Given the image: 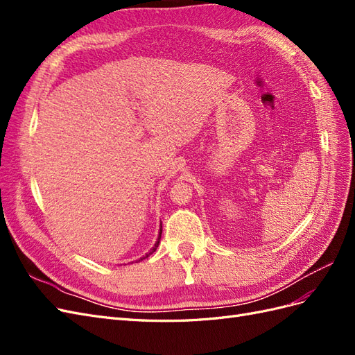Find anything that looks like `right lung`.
Masks as SVG:
<instances>
[{
	"label": "right lung",
	"mask_w": 355,
	"mask_h": 355,
	"mask_svg": "<svg viewBox=\"0 0 355 355\" xmlns=\"http://www.w3.org/2000/svg\"><path fill=\"white\" fill-rule=\"evenodd\" d=\"M161 232H163V231H161V228H159V234H158V239H157V241H155V244H154V247H153V249L151 250H149V253H146L145 256H144V259H145V257H148L149 254H153L155 250H157V247H158V244H159V240H161Z\"/></svg>",
	"instance_id": "1"
}]
</instances>
